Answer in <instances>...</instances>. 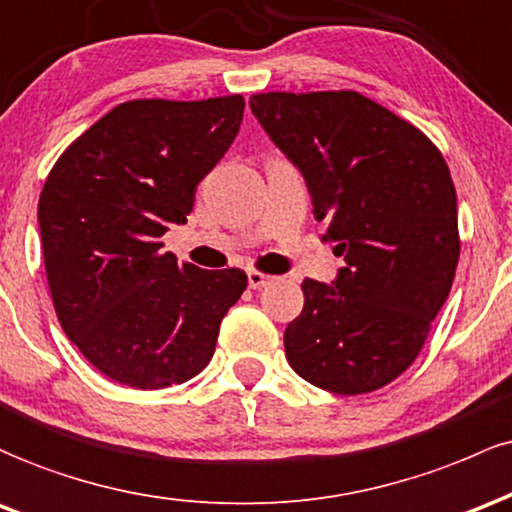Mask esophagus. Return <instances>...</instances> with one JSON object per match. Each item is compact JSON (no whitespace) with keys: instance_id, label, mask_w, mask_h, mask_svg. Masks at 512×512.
Listing matches in <instances>:
<instances>
[{"instance_id":"esophagus-1","label":"esophagus","mask_w":512,"mask_h":512,"mask_svg":"<svg viewBox=\"0 0 512 512\" xmlns=\"http://www.w3.org/2000/svg\"><path fill=\"white\" fill-rule=\"evenodd\" d=\"M246 280H249L251 290H261V287H266V285L273 283V275L258 273V271H249V273H246Z\"/></svg>"}]
</instances>
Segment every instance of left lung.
Here are the masks:
<instances>
[{
  "mask_svg": "<svg viewBox=\"0 0 512 512\" xmlns=\"http://www.w3.org/2000/svg\"><path fill=\"white\" fill-rule=\"evenodd\" d=\"M273 145L300 169L333 283L304 280L285 329L292 370L333 394L384 387L421 353L459 261L457 193L438 147L358 91L254 94Z\"/></svg>",
  "mask_w": 512,
  "mask_h": 512,
  "instance_id": "obj_1",
  "label": "left lung"
}]
</instances>
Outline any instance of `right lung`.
Segmentation results:
<instances>
[{"instance_id": "add662e5", "label": "right lung", "mask_w": 512, "mask_h": 512, "mask_svg": "<svg viewBox=\"0 0 512 512\" xmlns=\"http://www.w3.org/2000/svg\"><path fill=\"white\" fill-rule=\"evenodd\" d=\"M241 116L239 94L120 103L67 147L45 181L38 225L57 319L113 382L164 389L191 380L246 290L239 268L203 271L162 251Z\"/></svg>"}]
</instances>
